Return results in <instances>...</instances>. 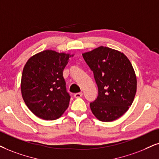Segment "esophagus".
Wrapping results in <instances>:
<instances>
[{
    "mask_svg": "<svg viewBox=\"0 0 159 159\" xmlns=\"http://www.w3.org/2000/svg\"><path fill=\"white\" fill-rule=\"evenodd\" d=\"M82 96H83V93H82V92H78V93H76L74 94V97L75 98H81Z\"/></svg>",
    "mask_w": 159,
    "mask_h": 159,
    "instance_id": "1",
    "label": "esophagus"
}]
</instances>
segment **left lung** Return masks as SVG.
<instances>
[{"instance_id":"8db88e82","label":"left lung","mask_w":159,"mask_h":159,"mask_svg":"<svg viewBox=\"0 0 159 159\" xmlns=\"http://www.w3.org/2000/svg\"><path fill=\"white\" fill-rule=\"evenodd\" d=\"M82 55L98 88L97 99L90 103L92 114L102 122L118 119L135 98L137 81L131 63L123 53L103 46Z\"/></svg>"}]
</instances>
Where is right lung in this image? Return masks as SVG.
Here are the masks:
<instances>
[{"instance_id": "1", "label": "right lung", "mask_w": 159, "mask_h": 159, "mask_svg": "<svg viewBox=\"0 0 159 159\" xmlns=\"http://www.w3.org/2000/svg\"><path fill=\"white\" fill-rule=\"evenodd\" d=\"M74 55L52 50L39 52L28 60L21 78L23 100L34 114L41 119L59 118L70 104L63 70Z\"/></svg>"}]
</instances>
